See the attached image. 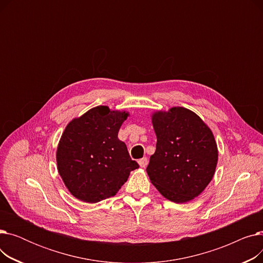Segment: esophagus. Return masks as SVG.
Wrapping results in <instances>:
<instances>
[{"mask_svg":"<svg viewBox=\"0 0 263 263\" xmlns=\"http://www.w3.org/2000/svg\"><path fill=\"white\" fill-rule=\"evenodd\" d=\"M139 164H140V166L141 167H146L147 166V164H148V160H147V158H143V159H141V160H139Z\"/></svg>","mask_w":263,"mask_h":263,"instance_id":"obj_1","label":"esophagus"}]
</instances>
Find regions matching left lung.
<instances>
[{
	"mask_svg": "<svg viewBox=\"0 0 263 263\" xmlns=\"http://www.w3.org/2000/svg\"><path fill=\"white\" fill-rule=\"evenodd\" d=\"M151 121L157 135L156 153L146 168L151 183L171 201L193 200L215 173L218 150L211 129L182 106L156 110Z\"/></svg>",
	"mask_w": 263,
	"mask_h": 263,
	"instance_id": "obj_1",
	"label": "left lung"
}]
</instances>
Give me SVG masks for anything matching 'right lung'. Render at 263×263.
I'll return each instance as SVG.
<instances>
[{"mask_svg": "<svg viewBox=\"0 0 263 263\" xmlns=\"http://www.w3.org/2000/svg\"><path fill=\"white\" fill-rule=\"evenodd\" d=\"M129 115L127 110L99 105L67 124L57 150L58 171L79 200L95 203L115 196L130 173L139 168L118 139Z\"/></svg>", "mask_w": 263, "mask_h": 263, "instance_id": "right-lung-1", "label": "right lung"}]
</instances>
